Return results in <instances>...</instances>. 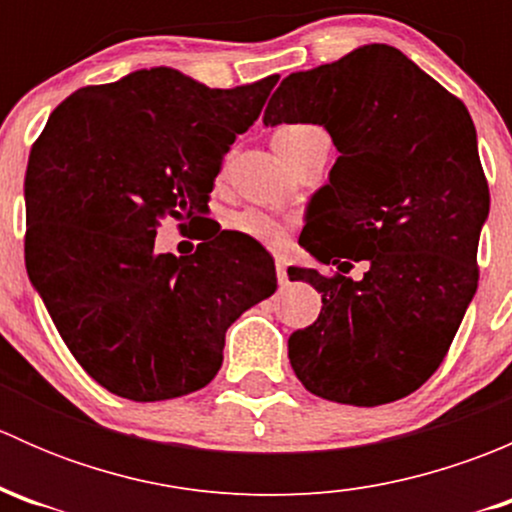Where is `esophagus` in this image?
<instances>
[{
  "label": "esophagus",
  "mask_w": 512,
  "mask_h": 512,
  "mask_svg": "<svg viewBox=\"0 0 512 512\" xmlns=\"http://www.w3.org/2000/svg\"><path fill=\"white\" fill-rule=\"evenodd\" d=\"M275 270H277V282H280V287L287 285V262L282 260V257H277L275 260Z\"/></svg>",
  "instance_id": "obj_1"
}]
</instances>
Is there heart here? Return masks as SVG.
<instances>
[{
	"instance_id": "b5f03b06",
	"label": "heart",
	"mask_w": 512,
	"mask_h": 512,
	"mask_svg": "<svg viewBox=\"0 0 512 512\" xmlns=\"http://www.w3.org/2000/svg\"><path fill=\"white\" fill-rule=\"evenodd\" d=\"M322 128L309 126V123H287L280 126L272 136V146L277 153H287L292 148H297L299 143H304L312 136H322ZM232 230L242 232V235L252 237V240L262 242V245H280L285 240V227L277 223L270 215L260 213V210H242V213L232 215L230 220Z\"/></svg>"
}]
</instances>
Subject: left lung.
<instances>
[{
    "mask_svg": "<svg viewBox=\"0 0 512 512\" xmlns=\"http://www.w3.org/2000/svg\"><path fill=\"white\" fill-rule=\"evenodd\" d=\"M262 123L327 128L339 158L299 245L342 272L369 262L361 280L292 267L289 280L322 292L317 322L289 337L294 374L339 404L404 399L438 369L478 287L490 193L471 113L399 49L364 44L282 79Z\"/></svg>",
    "mask_w": 512,
    "mask_h": 512,
    "instance_id": "obj_1",
    "label": "left lung"
}]
</instances>
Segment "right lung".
<instances>
[{"instance_id": "1", "label": "right lung", "mask_w": 512, "mask_h": 512, "mask_svg": "<svg viewBox=\"0 0 512 512\" xmlns=\"http://www.w3.org/2000/svg\"><path fill=\"white\" fill-rule=\"evenodd\" d=\"M280 76L210 89L170 66L74 91L24 178L29 280L86 374L131 401L203 389L225 332L277 289L270 252L213 230L195 255L156 252L165 218L203 220L237 133Z\"/></svg>"}]
</instances>
